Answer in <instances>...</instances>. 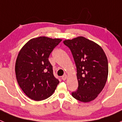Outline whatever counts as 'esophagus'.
Returning <instances> with one entry per match:
<instances>
[{"label": "esophagus", "instance_id": "1", "mask_svg": "<svg viewBox=\"0 0 122 122\" xmlns=\"http://www.w3.org/2000/svg\"><path fill=\"white\" fill-rule=\"evenodd\" d=\"M66 78H67V75L66 74H65V75L61 76V79H62L63 80H65L66 79Z\"/></svg>", "mask_w": 122, "mask_h": 122}]
</instances>
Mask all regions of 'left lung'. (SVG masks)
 <instances>
[{
	"label": "left lung",
	"instance_id": "obj_1",
	"mask_svg": "<svg viewBox=\"0 0 122 122\" xmlns=\"http://www.w3.org/2000/svg\"><path fill=\"white\" fill-rule=\"evenodd\" d=\"M77 69L78 88L71 93L74 98L82 102L96 99L104 88L108 76V61L101 47L82 36L66 40Z\"/></svg>",
	"mask_w": 122,
	"mask_h": 122
}]
</instances>
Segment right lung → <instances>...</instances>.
I'll list each match as a JSON object with an SVG mask.
<instances>
[{"label":"right lung","instance_id":"add662e5","mask_svg":"<svg viewBox=\"0 0 122 122\" xmlns=\"http://www.w3.org/2000/svg\"><path fill=\"white\" fill-rule=\"evenodd\" d=\"M61 41L41 36L30 40L19 53L15 65L16 79L23 92L32 100L49 97L59 83L54 76L49 57Z\"/></svg>","mask_w":122,"mask_h":122}]
</instances>
